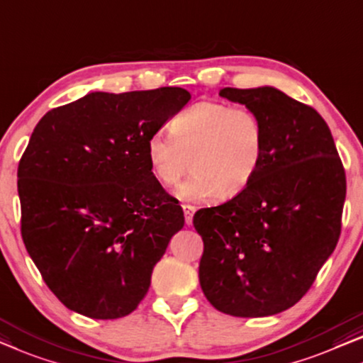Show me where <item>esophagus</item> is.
Wrapping results in <instances>:
<instances>
[{"instance_id":"esophagus-1","label":"esophagus","mask_w":363,"mask_h":363,"mask_svg":"<svg viewBox=\"0 0 363 363\" xmlns=\"http://www.w3.org/2000/svg\"><path fill=\"white\" fill-rule=\"evenodd\" d=\"M182 208H183V213H185L186 224L190 225L193 223V214H194V211H196V208L191 206V204H182Z\"/></svg>"}]
</instances>
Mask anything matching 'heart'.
Listing matches in <instances>:
<instances>
[{"instance_id": "1", "label": "heart", "mask_w": 363, "mask_h": 363, "mask_svg": "<svg viewBox=\"0 0 363 363\" xmlns=\"http://www.w3.org/2000/svg\"><path fill=\"white\" fill-rule=\"evenodd\" d=\"M170 133L152 134L147 160L164 186L180 182L177 190L185 201H206L223 193L234 198L254 180L264 157V125L254 113L220 101H198L177 114Z\"/></svg>"}]
</instances>
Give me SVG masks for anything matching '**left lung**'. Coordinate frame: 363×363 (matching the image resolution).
I'll return each instance as SVG.
<instances>
[{
    "mask_svg": "<svg viewBox=\"0 0 363 363\" xmlns=\"http://www.w3.org/2000/svg\"><path fill=\"white\" fill-rule=\"evenodd\" d=\"M264 125V157L245 190L193 218L204 250L199 285L220 313L273 316L316 280L340 235L345 173L316 109L273 86L224 88Z\"/></svg>",
    "mask_w": 363,
    "mask_h": 363,
    "instance_id": "left-lung-1",
    "label": "left lung"
}]
</instances>
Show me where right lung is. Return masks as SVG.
Here are the masks:
<instances>
[{"mask_svg": "<svg viewBox=\"0 0 363 363\" xmlns=\"http://www.w3.org/2000/svg\"><path fill=\"white\" fill-rule=\"evenodd\" d=\"M190 98L177 86L94 91L35 125L18 169L21 233L72 311L118 319L149 291L185 218L150 170L147 140Z\"/></svg>", "mask_w": 363, "mask_h": 363, "instance_id": "1", "label": "right lung"}]
</instances>
